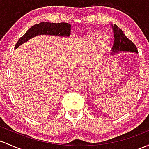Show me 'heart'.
Returning a JSON list of instances; mask_svg holds the SVG:
<instances>
[{"mask_svg":"<svg viewBox=\"0 0 149 149\" xmlns=\"http://www.w3.org/2000/svg\"><path fill=\"white\" fill-rule=\"evenodd\" d=\"M108 37L107 34L104 32H97L91 34L87 37H84L83 40V43L87 45H99L105 50L108 47Z\"/></svg>","mask_w":149,"mask_h":149,"instance_id":"obj_1","label":"heart"}]
</instances>
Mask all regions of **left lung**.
<instances>
[{
    "instance_id": "8db88e82",
    "label": "left lung",
    "mask_w": 149,
    "mask_h": 149,
    "mask_svg": "<svg viewBox=\"0 0 149 149\" xmlns=\"http://www.w3.org/2000/svg\"><path fill=\"white\" fill-rule=\"evenodd\" d=\"M114 32V45L112 51L113 54L120 52H130L138 53L136 47L132 41L129 40L122 30L116 24L112 25Z\"/></svg>"
}]
</instances>
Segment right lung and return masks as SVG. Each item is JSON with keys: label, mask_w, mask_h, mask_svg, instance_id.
Wrapping results in <instances>:
<instances>
[{"label": "right lung", "mask_w": 149, "mask_h": 149, "mask_svg": "<svg viewBox=\"0 0 149 149\" xmlns=\"http://www.w3.org/2000/svg\"><path fill=\"white\" fill-rule=\"evenodd\" d=\"M71 24L66 22H61V23H51L47 22H40V24H35L31 27L25 32V34L19 39L15 46V49H16L21 45L37 35H48L69 37L71 35Z\"/></svg>", "instance_id": "right-lung-1"}]
</instances>
